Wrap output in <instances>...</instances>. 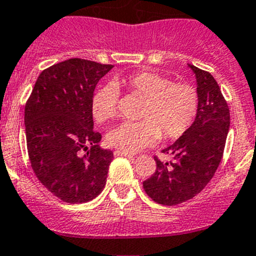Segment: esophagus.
<instances>
[{
	"label": "esophagus",
	"instance_id": "34e87169",
	"mask_svg": "<svg viewBox=\"0 0 256 256\" xmlns=\"http://www.w3.org/2000/svg\"><path fill=\"white\" fill-rule=\"evenodd\" d=\"M114 154H115V156H125V157H131V156H132V154H131L130 152L121 151V150H115V151H114Z\"/></svg>",
	"mask_w": 256,
	"mask_h": 256
}]
</instances>
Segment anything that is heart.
<instances>
[{"mask_svg":"<svg viewBox=\"0 0 256 256\" xmlns=\"http://www.w3.org/2000/svg\"><path fill=\"white\" fill-rule=\"evenodd\" d=\"M116 86L144 98L136 122H124L106 134V142L126 152H136L156 142L178 138L194 122L200 108L198 92L190 82H172L168 76L152 70H140L115 80ZM114 84L92 94L90 109L98 122L118 115V92Z\"/></svg>","mask_w":256,"mask_h":256,"instance_id":"heart-1","label":"heart"}]
</instances>
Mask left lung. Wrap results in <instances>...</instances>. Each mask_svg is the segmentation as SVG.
<instances>
[{
  "instance_id": "8db88e82",
  "label": "left lung",
  "mask_w": 256,
  "mask_h": 256,
  "mask_svg": "<svg viewBox=\"0 0 256 256\" xmlns=\"http://www.w3.org/2000/svg\"><path fill=\"white\" fill-rule=\"evenodd\" d=\"M197 79L200 108L187 132L162 150L172 161L154 156L156 171L144 182L152 200L176 206L192 200L212 180L223 157L230 125L229 108L216 80L210 73L190 66Z\"/></svg>"
}]
</instances>
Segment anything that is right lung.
Segmentation results:
<instances>
[{
    "instance_id": "add662e5",
    "label": "right lung",
    "mask_w": 256,
    "mask_h": 256,
    "mask_svg": "<svg viewBox=\"0 0 256 256\" xmlns=\"http://www.w3.org/2000/svg\"><path fill=\"white\" fill-rule=\"evenodd\" d=\"M112 68L80 58L54 64L40 74L26 102L30 166L63 202H89L106 183L114 154L99 146L102 135L92 128L90 102L98 82Z\"/></svg>"
}]
</instances>
